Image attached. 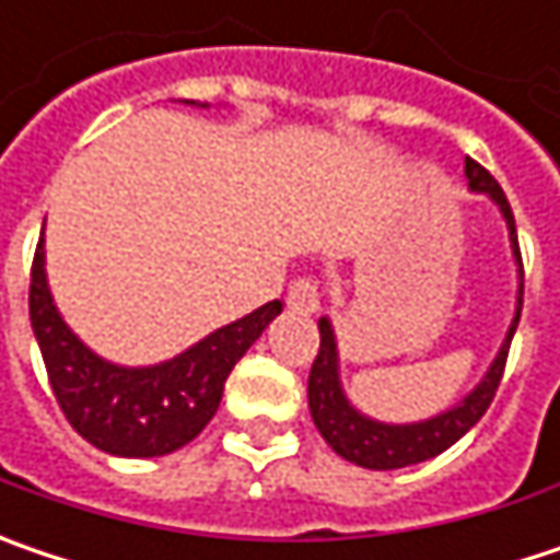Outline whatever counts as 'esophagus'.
Wrapping results in <instances>:
<instances>
[{
	"instance_id": "esophagus-1",
	"label": "esophagus",
	"mask_w": 560,
	"mask_h": 560,
	"mask_svg": "<svg viewBox=\"0 0 560 560\" xmlns=\"http://www.w3.org/2000/svg\"><path fill=\"white\" fill-rule=\"evenodd\" d=\"M288 307L298 313L319 311V281L316 279H294L288 288Z\"/></svg>"
}]
</instances>
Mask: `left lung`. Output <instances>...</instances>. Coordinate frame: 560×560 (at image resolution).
Instances as JSON below:
<instances>
[{
  "instance_id": "1",
  "label": "left lung",
  "mask_w": 560,
  "mask_h": 560,
  "mask_svg": "<svg viewBox=\"0 0 560 560\" xmlns=\"http://www.w3.org/2000/svg\"><path fill=\"white\" fill-rule=\"evenodd\" d=\"M466 183L472 192L488 196L501 218L508 221L510 249H513V262H516V311L510 319L508 336L498 348L491 368L485 371V377L478 380L476 386L441 415L421 418V421H406V424H393V421H377L361 409H354V402L348 399L346 386H342V374H339V342H336V329L329 316H319V351L311 368V380H307V402H311V415L316 431L323 434V441L332 446L342 459L364 466V469H402V466H415L424 463L438 453H444L446 446H453L469 428H476L478 418L488 411L498 383L504 377V361H508V348L516 323H520V311H523V259H520V244H516V224H513V212H510L508 196L498 186V180L476 164L472 158H466Z\"/></svg>"
}]
</instances>
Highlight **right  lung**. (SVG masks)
I'll return each instance as SVG.
<instances>
[{
	"label": "right lung",
	"instance_id": "obj_1",
	"mask_svg": "<svg viewBox=\"0 0 560 560\" xmlns=\"http://www.w3.org/2000/svg\"><path fill=\"white\" fill-rule=\"evenodd\" d=\"M27 304L59 409L88 444L126 459L164 456L199 438L218 411L228 374L284 307L269 301L161 364H114L84 346L62 319L47 281L44 237L31 266Z\"/></svg>",
	"mask_w": 560,
	"mask_h": 560
}]
</instances>
